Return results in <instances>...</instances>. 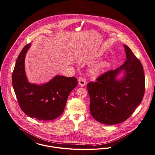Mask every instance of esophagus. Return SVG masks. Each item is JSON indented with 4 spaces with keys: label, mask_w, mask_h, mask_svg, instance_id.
Returning <instances> with one entry per match:
<instances>
[{
    "label": "esophagus",
    "mask_w": 155,
    "mask_h": 155,
    "mask_svg": "<svg viewBox=\"0 0 155 155\" xmlns=\"http://www.w3.org/2000/svg\"><path fill=\"white\" fill-rule=\"evenodd\" d=\"M78 82L80 86H84L86 85V81L85 79L82 78V77H80L79 79H78Z\"/></svg>",
    "instance_id": "34e87169"
}]
</instances>
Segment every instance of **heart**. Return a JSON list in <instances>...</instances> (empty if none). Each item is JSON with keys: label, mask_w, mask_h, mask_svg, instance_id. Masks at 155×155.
Listing matches in <instances>:
<instances>
[{"label": "heart", "mask_w": 155, "mask_h": 155, "mask_svg": "<svg viewBox=\"0 0 155 155\" xmlns=\"http://www.w3.org/2000/svg\"><path fill=\"white\" fill-rule=\"evenodd\" d=\"M108 65L109 63L106 61L101 62L93 66L91 70V72L94 75L97 74L101 72L106 68H107Z\"/></svg>", "instance_id": "obj_1"}]
</instances>
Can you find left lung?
<instances>
[{
  "instance_id": "8db88e82",
  "label": "left lung",
  "mask_w": 155,
  "mask_h": 155,
  "mask_svg": "<svg viewBox=\"0 0 155 155\" xmlns=\"http://www.w3.org/2000/svg\"><path fill=\"white\" fill-rule=\"evenodd\" d=\"M126 61L119 68L99 76L87 85L90 111L93 118L105 124H120L127 119L141 103L145 90L143 66L131 49L124 45ZM122 70L121 80L116 76Z\"/></svg>"
}]
</instances>
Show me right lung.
<instances>
[{"instance_id":"1","label":"right lung","mask_w":155,"mask_h":155,"mask_svg":"<svg viewBox=\"0 0 155 155\" xmlns=\"http://www.w3.org/2000/svg\"><path fill=\"white\" fill-rule=\"evenodd\" d=\"M31 43L18 56L12 73V84L21 109L31 117L51 120L61 116L69 93L78 85L76 78L57 75L49 82L38 85L28 82L25 71L26 53Z\"/></svg>"}]
</instances>
